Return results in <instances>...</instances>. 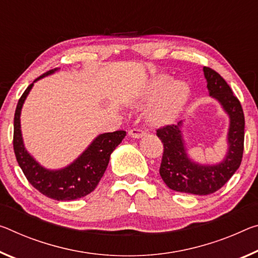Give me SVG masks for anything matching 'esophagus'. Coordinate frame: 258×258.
<instances>
[{"label": "esophagus", "instance_id": "34e87169", "mask_svg": "<svg viewBox=\"0 0 258 258\" xmlns=\"http://www.w3.org/2000/svg\"><path fill=\"white\" fill-rule=\"evenodd\" d=\"M128 136L132 137V138H136V139H140V138H142V137H145L146 133H145L142 130L132 128V130L128 131Z\"/></svg>", "mask_w": 258, "mask_h": 258}]
</instances>
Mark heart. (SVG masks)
I'll list each match as a JSON object with an SVG mask.
<instances>
[{"mask_svg": "<svg viewBox=\"0 0 258 258\" xmlns=\"http://www.w3.org/2000/svg\"><path fill=\"white\" fill-rule=\"evenodd\" d=\"M190 88L185 81L173 80L167 75L154 78L138 97V103L156 99L147 111V119L150 124H165L173 120L185 107L189 99Z\"/></svg>", "mask_w": 258, "mask_h": 258, "instance_id": "heart-1", "label": "heart"}]
</instances>
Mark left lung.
Here are the masks:
<instances>
[{
	"mask_svg": "<svg viewBox=\"0 0 258 258\" xmlns=\"http://www.w3.org/2000/svg\"><path fill=\"white\" fill-rule=\"evenodd\" d=\"M209 95L222 105L228 116L227 149L222 161L202 164L189 157L183 139V122L157 130V137L164 146L159 174L165 185L175 191L195 195L215 193L239 169L243 154L244 116L239 100L220 75L210 68H203Z\"/></svg>",
	"mask_w": 258,
	"mask_h": 258,
	"instance_id": "left-lung-1",
	"label": "left lung"
}]
</instances>
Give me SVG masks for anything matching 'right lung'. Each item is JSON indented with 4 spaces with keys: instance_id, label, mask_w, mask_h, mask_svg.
<instances>
[{
    "instance_id": "1",
    "label": "right lung",
    "mask_w": 258,
    "mask_h": 258,
    "mask_svg": "<svg viewBox=\"0 0 258 258\" xmlns=\"http://www.w3.org/2000/svg\"><path fill=\"white\" fill-rule=\"evenodd\" d=\"M58 70L59 69L56 68L36 78L19 99L14 120V150L27 180L40 193L57 201H72L84 198L95 189L107 170L112 151L125 138L126 132L116 131L99 134L75 161L62 169L50 170L41 165L24 145L20 114L24 102L36 81Z\"/></svg>"
}]
</instances>
